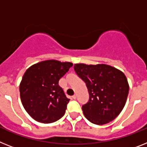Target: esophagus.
Listing matches in <instances>:
<instances>
[{
  "label": "esophagus",
  "instance_id": "34e87169",
  "mask_svg": "<svg viewBox=\"0 0 147 147\" xmlns=\"http://www.w3.org/2000/svg\"><path fill=\"white\" fill-rule=\"evenodd\" d=\"M76 98H77V95L76 94H75L74 96H72V98H73V99H76Z\"/></svg>",
  "mask_w": 147,
  "mask_h": 147
}]
</instances>
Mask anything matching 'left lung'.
<instances>
[{
    "label": "left lung",
    "instance_id": "obj_1",
    "mask_svg": "<svg viewBox=\"0 0 147 147\" xmlns=\"http://www.w3.org/2000/svg\"><path fill=\"white\" fill-rule=\"evenodd\" d=\"M74 69L86 83L90 99L82 106L89 121L104 125L113 120L123 109L129 85L123 71L106 64L76 63Z\"/></svg>",
    "mask_w": 147,
    "mask_h": 147
}]
</instances>
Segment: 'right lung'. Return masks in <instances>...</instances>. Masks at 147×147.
<instances>
[{"label":"right lung","instance_id":"right-lung-1","mask_svg":"<svg viewBox=\"0 0 147 147\" xmlns=\"http://www.w3.org/2000/svg\"><path fill=\"white\" fill-rule=\"evenodd\" d=\"M72 65L47 60L26 70L19 85L20 98L25 111L36 121L51 123L64 115L69 99L58 82Z\"/></svg>","mask_w":147,"mask_h":147}]
</instances>
